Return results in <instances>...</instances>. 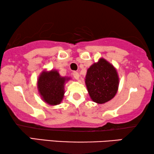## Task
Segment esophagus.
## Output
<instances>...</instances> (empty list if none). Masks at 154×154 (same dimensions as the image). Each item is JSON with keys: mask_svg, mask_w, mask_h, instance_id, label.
<instances>
[{"mask_svg": "<svg viewBox=\"0 0 154 154\" xmlns=\"http://www.w3.org/2000/svg\"><path fill=\"white\" fill-rule=\"evenodd\" d=\"M73 76L74 77L75 79L79 80V73L78 72H75V71H74V72H73Z\"/></svg>", "mask_w": 154, "mask_h": 154, "instance_id": "34e87169", "label": "esophagus"}]
</instances>
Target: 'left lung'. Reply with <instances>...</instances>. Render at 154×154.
<instances>
[{
    "instance_id": "1",
    "label": "left lung",
    "mask_w": 154,
    "mask_h": 154,
    "mask_svg": "<svg viewBox=\"0 0 154 154\" xmlns=\"http://www.w3.org/2000/svg\"><path fill=\"white\" fill-rule=\"evenodd\" d=\"M119 76L113 65L100 59L88 69L85 84L92 101L104 104L111 100L116 94Z\"/></svg>"
}]
</instances>
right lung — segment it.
Here are the masks:
<instances>
[{
	"label": "right lung",
	"mask_w": 154,
	"mask_h": 154,
	"mask_svg": "<svg viewBox=\"0 0 154 154\" xmlns=\"http://www.w3.org/2000/svg\"><path fill=\"white\" fill-rule=\"evenodd\" d=\"M68 80L61 77L57 71L41 73L38 80V89L46 103L50 105L59 104L64 97V85Z\"/></svg>",
	"instance_id": "1"
}]
</instances>
